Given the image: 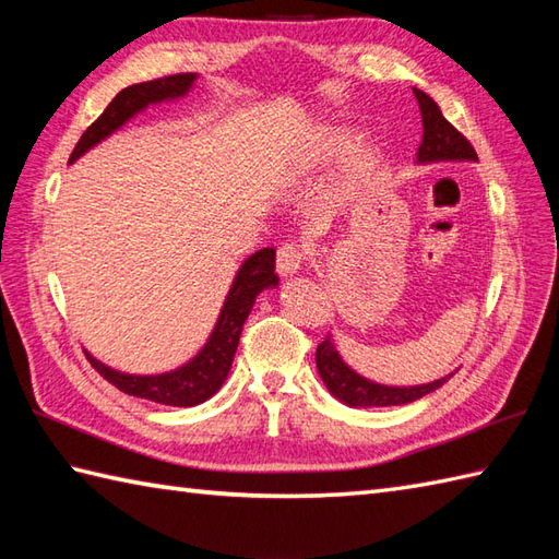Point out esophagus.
<instances>
[{
	"mask_svg": "<svg viewBox=\"0 0 559 559\" xmlns=\"http://www.w3.org/2000/svg\"><path fill=\"white\" fill-rule=\"evenodd\" d=\"M305 264V252L298 245H283L278 247V254H276V269L281 276H293V273H298Z\"/></svg>",
	"mask_w": 559,
	"mask_h": 559,
	"instance_id": "obj_1",
	"label": "esophagus"
}]
</instances>
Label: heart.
I'll return each mask as SVG.
<instances>
[{"mask_svg":"<svg viewBox=\"0 0 559 559\" xmlns=\"http://www.w3.org/2000/svg\"><path fill=\"white\" fill-rule=\"evenodd\" d=\"M348 141H350V136L346 129H336V127L322 129V132H319L310 144V165H324L331 158H336L338 153L348 146ZM372 160H374L372 148H358L353 153L350 165L355 173H362L370 168Z\"/></svg>","mask_w":559,"mask_h":559,"instance_id":"obj_1","label":"heart"}]
</instances>
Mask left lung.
I'll list each match as a JSON object with an SVG mask.
<instances>
[{
	"instance_id": "8db88e82",
	"label": "left lung",
	"mask_w": 559,
	"mask_h": 559,
	"mask_svg": "<svg viewBox=\"0 0 559 559\" xmlns=\"http://www.w3.org/2000/svg\"><path fill=\"white\" fill-rule=\"evenodd\" d=\"M415 100L420 105L423 115V144L418 148V163H439V160H478L476 148L468 144V139L463 136L459 129L451 127L439 105L423 93L420 88H413ZM317 370L322 382L326 384L329 394L336 396L338 401L353 408H382V406H403V403H413L430 391L442 386L447 379H435L430 384L418 386H386L365 379L355 370L343 362V358L336 350V343L331 336H326L317 346Z\"/></svg>"
}]
</instances>
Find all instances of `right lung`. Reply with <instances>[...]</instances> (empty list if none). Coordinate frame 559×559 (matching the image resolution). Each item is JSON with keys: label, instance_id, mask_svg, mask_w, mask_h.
Here are the masks:
<instances>
[{"label": "right lung", "instance_id": "add662e5", "mask_svg": "<svg viewBox=\"0 0 559 559\" xmlns=\"http://www.w3.org/2000/svg\"><path fill=\"white\" fill-rule=\"evenodd\" d=\"M194 81L197 74H175L122 88L98 120L83 132L76 148L71 151L69 163H74L83 153L108 139L124 122L132 120L134 115L146 110L148 105L187 96V93L192 91ZM273 269H276V249L271 247L259 249V252L245 259V264L235 273L228 298H225L221 307L218 322L213 326L204 348H201L192 360L177 367V370L163 374H127L96 360L88 350L86 358L110 384H115L129 396L156 401L163 403V406H199V403H204L216 394L223 386L225 377H228L237 343H240L242 324L249 312H252L257 295L261 290L278 286V276L273 273Z\"/></svg>", "mask_w": 559, "mask_h": 559}]
</instances>
